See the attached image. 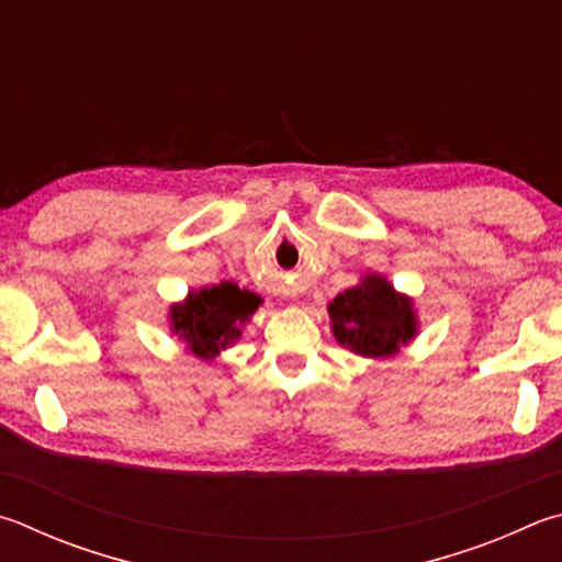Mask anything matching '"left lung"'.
I'll list each match as a JSON object with an SVG mask.
<instances>
[{"mask_svg":"<svg viewBox=\"0 0 562 562\" xmlns=\"http://www.w3.org/2000/svg\"><path fill=\"white\" fill-rule=\"evenodd\" d=\"M326 312L334 339L363 359H391L417 336L413 297L381 272H366L359 284L336 294Z\"/></svg>","mask_w":562,"mask_h":562,"instance_id":"8db88e82","label":"left lung"}]
</instances>
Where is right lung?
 <instances>
[{
	"label": "right lung",
	"mask_w": 562,
	"mask_h": 562,
	"mask_svg": "<svg viewBox=\"0 0 562 562\" xmlns=\"http://www.w3.org/2000/svg\"><path fill=\"white\" fill-rule=\"evenodd\" d=\"M262 300L240 290L236 282L189 290L187 300L169 307V329L183 341L187 351L203 361H213L243 336V326L258 312Z\"/></svg>",
	"instance_id": "add662e5"
}]
</instances>
